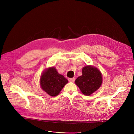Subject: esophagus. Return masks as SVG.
Instances as JSON below:
<instances>
[{"label":"esophagus","instance_id":"34e87169","mask_svg":"<svg viewBox=\"0 0 134 134\" xmlns=\"http://www.w3.org/2000/svg\"><path fill=\"white\" fill-rule=\"evenodd\" d=\"M68 81L69 82H73L75 81V78H68Z\"/></svg>","mask_w":134,"mask_h":134}]
</instances>
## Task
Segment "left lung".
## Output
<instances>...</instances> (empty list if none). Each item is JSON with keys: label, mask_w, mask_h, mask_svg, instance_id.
I'll return each instance as SVG.
<instances>
[{"label": "left lung", "mask_w": 134, "mask_h": 134, "mask_svg": "<svg viewBox=\"0 0 134 134\" xmlns=\"http://www.w3.org/2000/svg\"><path fill=\"white\" fill-rule=\"evenodd\" d=\"M102 78L99 69L92 66H86L83 67L82 75L75 80V83L83 94L90 96L100 87Z\"/></svg>", "instance_id": "8db88e82"}]
</instances>
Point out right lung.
<instances>
[{
    "label": "right lung",
    "mask_w": 134,
    "mask_h": 134,
    "mask_svg": "<svg viewBox=\"0 0 134 134\" xmlns=\"http://www.w3.org/2000/svg\"><path fill=\"white\" fill-rule=\"evenodd\" d=\"M40 82L42 90L49 96L55 97L60 93L68 81L53 67L47 68L42 73Z\"/></svg>",
    "instance_id": "1"
}]
</instances>
